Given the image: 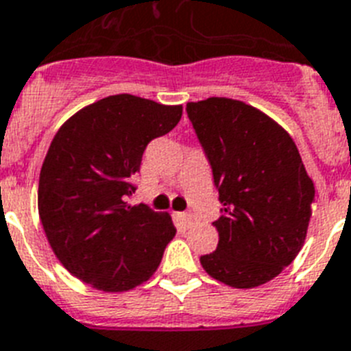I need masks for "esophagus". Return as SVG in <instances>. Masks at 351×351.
<instances>
[{
    "mask_svg": "<svg viewBox=\"0 0 351 351\" xmlns=\"http://www.w3.org/2000/svg\"><path fill=\"white\" fill-rule=\"evenodd\" d=\"M175 221H176V226H178V230H189V228L193 226L194 224V217L191 215V213H175Z\"/></svg>",
    "mask_w": 351,
    "mask_h": 351,
    "instance_id": "34e87169",
    "label": "esophagus"
}]
</instances>
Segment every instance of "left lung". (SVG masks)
Instances as JSON below:
<instances>
[{
    "label": "left lung",
    "instance_id": "obj_1",
    "mask_svg": "<svg viewBox=\"0 0 351 351\" xmlns=\"http://www.w3.org/2000/svg\"><path fill=\"white\" fill-rule=\"evenodd\" d=\"M213 173L222 215L205 272L231 288L277 277L302 249L315 199L297 145L260 109L226 97L185 108Z\"/></svg>",
    "mask_w": 351,
    "mask_h": 351
}]
</instances>
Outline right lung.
Masks as SVG:
<instances>
[{"label":"right lung","mask_w":351,"mask_h":351,"mask_svg":"<svg viewBox=\"0 0 351 351\" xmlns=\"http://www.w3.org/2000/svg\"><path fill=\"white\" fill-rule=\"evenodd\" d=\"M182 106L121 93L90 104L54 136L38 180V215L54 254L102 291L148 281L176 230L169 213L129 205L148 143L176 127Z\"/></svg>","instance_id":"add662e5"}]
</instances>
